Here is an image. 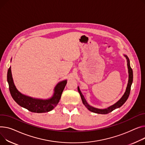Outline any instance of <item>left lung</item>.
Returning a JSON list of instances; mask_svg holds the SVG:
<instances>
[{"label": "left lung", "mask_w": 145, "mask_h": 145, "mask_svg": "<svg viewBox=\"0 0 145 145\" xmlns=\"http://www.w3.org/2000/svg\"><path fill=\"white\" fill-rule=\"evenodd\" d=\"M123 56L126 57L127 59V66H128V84H127V86L126 90H125V91L123 94V95L122 96V97L117 102L115 103V104H114L113 105L110 106V107L106 108H104V109H100V108H95L93 106L90 105V104H88V103L87 102L86 100L84 99V95L82 94L80 89L79 87L78 86V91L80 95V97L83 102V104L84 105L85 107L88 108L90 111L92 112H94L96 114H108L110 112H111V111H112L113 110L118 108L120 107H121V106L125 103L129 97V94H130V91H131V85L133 82V71L131 67L130 66V62H129V59L128 58V57L126 55H123Z\"/></svg>", "instance_id": "1"}]
</instances>
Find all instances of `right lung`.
Instances as JSON below:
<instances>
[{
    "instance_id": "right-lung-1",
    "label": "right lung",
    "mask_w": 145,
    "mask_h": 145,
    "mask_svg": "<svg viewBox=\"0 0 145 145\" xmlns=\"http://www.w3.org/2000/svg\"><path fill=\"white\" fill-rule=\"evenodd\" d=\"M7 79L9 90L13 100L21 107L31 112L36 113L46 112L52 110L58 104L62 93L67 83V80L59 82L55 87L51 97L48 99H41L33 98L24 95L17 89L12 78L11 67H10L8 69Z\"/></svg>"
}]
</instances>
